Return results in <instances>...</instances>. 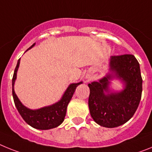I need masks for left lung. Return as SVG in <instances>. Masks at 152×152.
<instances>
[{"mask_svg": "<svg viewBox=\"0 0 152 152\" xmlns=\"http://www.w3.org/2000/svg\"><path fill=\"white\" fill-rule=\"evenodd\" d=\"M110 70L125 83L119 93L105 94L109 91L110 75L99 82L88 84L90 113L95 122L103 127L114 128L129 121L135 114L142 97V78L140 66L133 55L113 56L110 62Z\"/></svg>", "mask_w": 152, "mask_h": 152, "instance_id": "8db88e82", "label": "left lung"}]
</instances>
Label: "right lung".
Returning a JSON list of instances; mask_svg holds the SVG:
<instances>
[{
	"mask_svg": "<svg viewBox=\"0 0 152 152\" xmlns=\"http://www.w3.org/2000/svg\"><path fill=\"white\" fill-rule=\"evenodd\" d=\"M34 45L35 43L33 45H31L27 50L34 46ZM20 58L17 61V66L13 73V79H12V94H13V100H14V103H15L17 110L20 113L23 119H24V121L33 128L42 130L56 128L61 125L64 121L68 103L73 96L76 88L82 82L70 84L68 89L64 92L61 100L58 103L49 107H43L36 110H32L24 107L20 103L13 89L14 82L17 78V72L18 70L19 64H20Z\"/></svg>",
	"mask_w": 152,
	"mask_h": 152,
	"instance_id": "add662e5",
	"label": "right lung"
}]
</instances>
